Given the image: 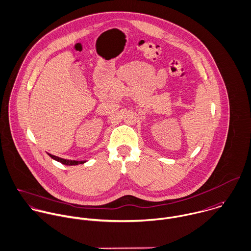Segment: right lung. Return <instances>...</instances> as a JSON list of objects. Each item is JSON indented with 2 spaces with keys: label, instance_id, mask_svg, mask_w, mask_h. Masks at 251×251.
<instances>
[{
  "label": "right lung",
  "instance_id": "add662e5",
  "mask_svg": "<svg viewBox=\"0 0 251 251\" xmlns=\"http://www.w3.org/2000/svg\"><path fill=\"white\" fill-rule=\"evenodd\" d=\"M49 156H50L51 159H53V160H55V161H57V162L63 164V165H65V166H77V165H81V164L86 163V161H75V160H66V159H62V158L56 157V156L51 155V154H49Z\"/></svg>",
  "mask_w": 251,
  "mask_h": 251
}]
</instances>
